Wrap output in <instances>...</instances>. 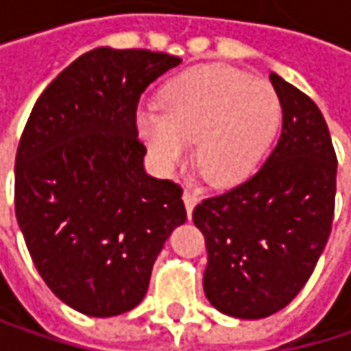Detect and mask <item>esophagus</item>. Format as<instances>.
<instances>
[{
	"mask_svg": "<svg viewBox=\"0 0 351 351\" xmlns=\"http://www.w3.org/2000/svg\"><path fill=\"white\" fill-rule=\"evenodd\" d=\"M199 195L197 193H193V191H184L182 193V201H184V207H186V213L191 215L193 213V209H195V205L199 203Z\"/></svg>",
	"mask_w": 351,
	"mask_h": 351,
	"instance_id": "esophagus-1",
	"label": "esophagus"
}]
</instances>
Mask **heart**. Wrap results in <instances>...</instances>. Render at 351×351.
Masks as SVG:
<instances>
[{"label":"heart","mask_w":351,"mask_h":351,"mask_svg":"<svg viewBox=\"0 0 351 351\" xmlns=\"http://www.w3.org/2000/svg\"><path fill=\"white\" fill-rule=\"evenodd\" d=\"M280 117V97L268 81L226 64H199L171 79L160 91V111L140 109L136 125L162 173L184 165L195 142L199 173L228 186L258 169Z\"/></svg>","instance_id":"1"}]
</instances>
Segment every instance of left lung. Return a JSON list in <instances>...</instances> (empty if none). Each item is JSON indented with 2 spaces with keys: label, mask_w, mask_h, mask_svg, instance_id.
<instances>
[{
  "label": "left lung",
  "mask_w": 351,
  "mask_h": 351,
  "mask_svg": "<svg viewBox=\"0 0 351 351\" xmlns=\"http://www.w3.org/2000/svg\"><path fill=\"white\" fill-rule=\"evenodd\" d=\"M282 104L280 138L262 169L193 211L209 262L203 289L223 315L262 319L305 287L329 240L337 158L319 107L270 73Z\"/></svg>",
  "instance_id": "8db88e82"
}]
</instances>
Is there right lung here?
<instances>
[{"mask_svg":"<svg viewBox=\"0 0 351 351\" xmlns=\"http://www.w3.org/2000/svg\"><path fill=\"white\" fill-rule=\"evenodd\" d=\"M182 60L99 46L38 97L16 154V219L48 289L89 317L144 299L152 266L186 221L182 191L146 173L136 107Z\"/></svg>","mask_w":351,"mask_h":351,"instance_id":"add662e5","label":"right lung"}]
</instances>
